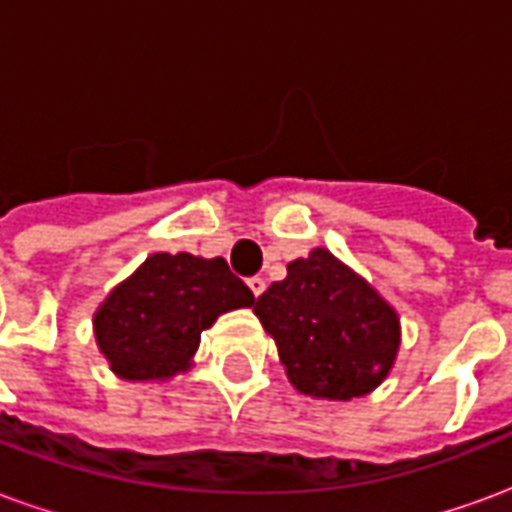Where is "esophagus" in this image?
<instances>
[{
    "mask_svg": "<svg viewBox=\"0 0 512 512\" xmlns=\"http://www.w3.org/2000/svg\"><path fill=\"white\" fill-rule=\"evenodd\" d=\"M246 285H249V290H252L255 296H263V290H266V279H263V277H252V279H249V282H246Z\"/></svg>",
    "mask_w": 512,
    "mask_h": 512,
    "instance_id": "1",
    "label": "esophagus"
}]
</instances>
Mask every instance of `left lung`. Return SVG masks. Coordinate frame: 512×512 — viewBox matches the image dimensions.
I'll return each instance as SVG.
<instances>
[{"label":"left lung","instance_id":"1","mask_svg":"<svg viewBox=\"0 0 512 512\" xmlns=\"http://www.w3.org/2000/svg\"><path fill=\"white\" fill-rule=\"evenodd\" d=\"M255 315L277 340L293 386L312 397L367 395L400 345L395 310L326 249L293 260L288 277L257 296Z\"/></svg>","mask_w":512,"mask_h":512}]
</instances>
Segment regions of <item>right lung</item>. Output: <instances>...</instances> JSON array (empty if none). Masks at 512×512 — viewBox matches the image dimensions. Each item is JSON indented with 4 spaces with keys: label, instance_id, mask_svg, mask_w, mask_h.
<instances>
[{
    "label": "right lung",
    "instance_id": "obj_1",
    "mask_svg": "<svg viewBox=\"0 0 512 512\" xmlns=\"http://www.w3.org/2000/svg\"><path fill=\"white\" fill-rule=\"evenodd\" d=\"M255 296L222 257L150 255L95 312V340L120 378L153 381L186 370L200 334Z\"/></svg>",
    "mask_w": 512,
    "mask_h": 512
}]
</instances>
